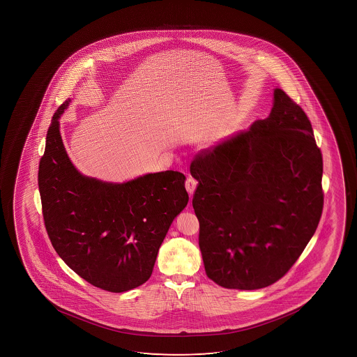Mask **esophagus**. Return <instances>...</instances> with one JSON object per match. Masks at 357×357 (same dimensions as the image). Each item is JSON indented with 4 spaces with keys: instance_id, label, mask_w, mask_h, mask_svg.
Returning <instances> with one entry per match:
<instances>
[{
    "instance_id": "obj_1",
    "label": "esophagus",
    "mask_w": 357,
    "mask_h": 357,
    "mask_svg": "<svg viewBox=\"0 0 357 357\" xmlns=\"http://www.w3.org/2000/svg\"><path fill=\"white\" fill-rule=\"evenodd\" d=\"M196 185H197V181L194 179V178H191V176H188L186 178L185 181V188L186 191L189 192V195H192L194 194V191H195Z\"/></svg>"
}]
</instances>
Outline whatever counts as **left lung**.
Instances as JSON below:
<instances>
[{
    "mask_svg": "<svg viewBox=\"0 0 357 357\" xmlns=\"http://www.w3.org/2000/svg\"><path fill=\"white\" fill-rule=\"evenodd\" d=\"M266 119L191 162L206 274L256 290L291 268L322 215V153L303 108L274 89Z\"/></svg>",
    "mask_w": 357,
    "mask_h": 357,
    "instance_id": "1",
    "label": "left lung"
}]
</instances>
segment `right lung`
<instances>
[{
  "label": "right lung",
  "mask_w": 357,
  "mask_h": 357,
  "mask_svg": "<svg viewBox=\"0 0 357 357\" xmlns=\"http://www.w3.org/2000/svg\"><path fill=\"white\" fill-rule=\"evenodd\" d=\"M66 100L54 112L39 165L45 227L69 268L111 293L151 277L158 249L189 195L181 172L149 173L126 183L86 176L74 167L59 132Z\"/></svg>",
  "instance_id": "right-lung-1"
}]
</instances>
